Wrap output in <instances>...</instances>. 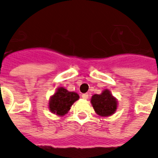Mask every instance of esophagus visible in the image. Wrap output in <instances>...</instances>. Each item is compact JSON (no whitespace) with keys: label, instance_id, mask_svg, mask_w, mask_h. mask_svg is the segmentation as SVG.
Returning <instances> with one entry per match:
<instances>
[{"label":"esophagus","instance_id":"obj_1","mask_svg":"<svg viewBox=\"0 0 158 158\" xmlns=\"http://www.w3.org/2000/svg\"><path fill=\"white\" fill-rule=\"evenodd\" d=\"M82 98L83 99H85V100H87L88 98H89V95L87 94V93H85V94H82Z\"/></svg>","mask_w":158,"mask_h":158}]
</instances>
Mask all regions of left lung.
Segmentation results:
<instances>
[{
	"instance_id": "1",
	"label": "left lung",
	"mask_w": 158,
	"mask_h": 158,
	"mask_svg": "<svg viewBox=\"0 0 158 158\" xmlns=\"http://www.w3.org/2000/svg\"><path fill=\"white\" fill-rule=\"evenodd\" d=\"M90 102L94 110L100 116H110L117 109V101L108 89H105L101 95H94Z\"/></svg>"
}]
</instances>
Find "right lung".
<instances>
[{"label": "right lung", "mask_w": 158, "mask_h": 158, "mask_svg": "<svg viewBox=\"0 0 158 158\" xmlns=\"http://www.w3.org/2000/svg\"><path fill=\"white\" fill-rule=\"evenodd\" d=\"M79 98V96L77 93L70 92L64 88L60 87L54 96L51 97L49 107L52 113L62 116L68 113L73 102Z\"/></svg>", "instance_id": "1"}]
</instances>
